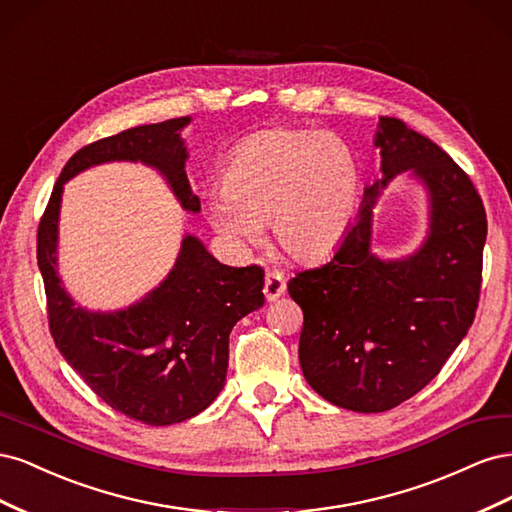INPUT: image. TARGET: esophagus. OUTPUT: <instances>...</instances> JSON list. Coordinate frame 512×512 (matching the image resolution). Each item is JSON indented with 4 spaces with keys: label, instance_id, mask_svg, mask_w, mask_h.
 I'll use <instances>...</instances> for the list:
<instances>
[{
    "label": "esophagus",
    "instance_id": "obj_1",
    "mask_svg": "<svg viewBox=\"0 0 512 512\" xmlns=\"http://www.w3.org/2000/svg\"><path fill=\"white\" fill-rule=\"evenodd\" d=\"M265 297L267 301H275L277 297H282L286 292V280L280 271H269L265 277Z\"/></svg>",
    "mask_w": 512,
    "mask_h": 512
}]
</instances>
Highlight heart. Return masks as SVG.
Masks as SVG:
<instances>
[{
  "instance_id": "obj_1",
  "label": "heart",
  "mask_w": 512,
  "mask_h": 512,
  "mask_svg": "<svg viewBox=\"0 0 512 512\" xmlns=\"http://www.w3.org/2000/svg\"><path fill=\"white\" fill-rule=\"evenodd\" d=\"M224 192L207 200L211 226L235 247L260 241L269 224L277 245L303 262L329 256L344 241L363 194L352 147L320 130H269L232 153Z\"/></svg>"
}]
</instances>
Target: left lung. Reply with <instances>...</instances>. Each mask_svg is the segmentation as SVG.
<instances>
[{
  "label": "left lung",
  "mask_w": 512,
  "mask_h": 512,
  "mask_svg": "<svg viewBox=\"0 0 512 512\" xmlns=\"http://www.w3.org/2000/svg\"><path fill=\"white\" fill-rule=\"evenodd\" d=\"M382 181L329 262L299 271L288 294L303 309L299 361L312 389L354 412H384L440 374L472 327L483 282L487 215L472 179L444 149L395 117H380ZM412 167L432 194L428 243L406 261L368 252L370 209Z\"/></svg>",
  "instance_id": "1"
}]
</instances>
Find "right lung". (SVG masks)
<instances>
[{
  "label": "right lung",
  "mask_w": 512,
  "mask_h": 512,
  "mask_svg": "<svg viewBox=\"0 0 512 512\" xmlns=\"http://www.w3.org/2000/svg\"><path fill=\"white\" fill-rule=\"evenodd\" d=\"M190 117L149 123L79 149L61 170L38 224V267L53 342L106 406L145 425H173L203 412L226 380L228 337L265 303V271L228 267L196 237H185L175 269L147 297L117 314L74 307L55 275L57 215L64 183L113 160L156 166L188 211L200 200L185 177L179 130Z\"/></svg>",
  "instance_id": "1"
}]
</instances>
